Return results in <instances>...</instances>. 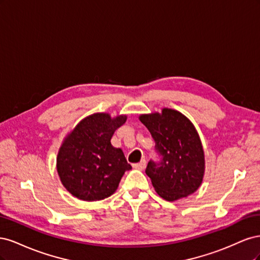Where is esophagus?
I'll list each match as a JSON object with an SVG mask.
<instances>
[{
    "instance_id": "34e87169",
    "label": "esophagus",
    "mask_w": 260,
    "mask_h": 260,
    "mask_svg": "<svg viewBox=\"0 0 260 260\" xmlns=\"http://www.w3.org/2000/svg\"><path fill=\"white\" fill-rule=\"evenodd\" d=\"M133 167H135L136 169H139V170H143L146 167V160L143 158L140 162L133 165Z\"/></svg>"
}]
</instances>
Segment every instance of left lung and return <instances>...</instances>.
<instances>
[{
	"instance_id": "1",
	"label": "left lung",
	"mask_w": 260,
	"mask_h": 260,
	"mask_svg": "<svg viewBox=\"0 0 260 260\" xmlns=\"http://www.w3.org/2000/svg\"><path fill=\"white\" fill-rule=\"evenodd\" d=\"M140 120L151 132L159 161L149 160L145 169L160 198L174 202L194 193L205 170L204 151L192 122L174 109L161 114L141 115Z\"/></svg>"
}]
</instances>
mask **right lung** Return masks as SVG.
<instances>
[{"instance_id": "1", "label": "right lung", "mask_w": 260, "mask_h": 260, "mask_svg": "<svg viewBox=\"0 0 260 260\" xmlns=\"http://www.w3.org/2000/svg\"><path fill=\"white\" fill-rule=\"evenodd\" d=\"M125 120V116L93 114L65 139L57 155V171L62 185L75 198L86 202L108 198L132 168L121 149L111 144L115 131Z\"/></svg>"}]
</instances>
